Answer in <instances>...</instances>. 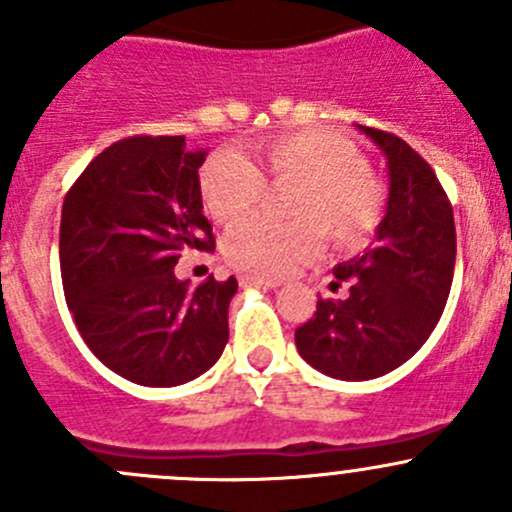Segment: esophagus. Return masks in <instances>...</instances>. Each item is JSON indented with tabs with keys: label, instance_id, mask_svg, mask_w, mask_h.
Instances as JSON below:
<instances>
[{
	"label": "esophagus",
	"instance_id": "34e87169",
	"mask_svg": "<svg viewBox=\"0 0 512 512\" xmlns=\"http://www.w3.org/2000/svg\"><path fill=\"white\" fill-rule=\"evenodd\" d=\"M240 285L262 287V289H275V287H280V282L270 280V277H260V275H252V272H245V275H240Z\"/></svg>",
	"mask_w": 512,
	"mask_h": 512
}]
</instances>
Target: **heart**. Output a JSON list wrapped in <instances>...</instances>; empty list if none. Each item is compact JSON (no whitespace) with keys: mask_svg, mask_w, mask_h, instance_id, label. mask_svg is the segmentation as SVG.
<instances>
[{"mask_svg":"<svg viewBox=\"0 0 512 512\" xmlns=\"http://www.w3.org/2000/svg\"><path fill=\"white\" fill-rule=\"evenodd\" d=\"M265 183L294 185L287 198L292 223L250 218L225 237L227 260L242 270L277 277L312 260L322 232L337 247L369 240L386 210V185L364 151L337 131H297L267 138L252 163L215 153L200 168V200L215 223H237L265 195Z\"/></svg>","mask_w":512,"mask_h":512,"instance_id":"heart-1","label":"heart"}]
</instances>
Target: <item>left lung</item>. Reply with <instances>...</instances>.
Wrapping results in <instances>:
<instances>
[{"label":"left lung","mask_w":512,"mask_h":512,"mask_svg":"<svg viewBox=\"0 0 512 512\" xmlns=\"http://www.w3.org/2000/svg\"><path fill=\"white\" fill-rule=\"evenodd\" d=\"M384 151L389 203L364 255L334 267L344 299H317L297 327L299 356L342 381L384 376L409 361L441 319L456 267V225L446 190L394 133L359 126Z\"/></svg>","instance_id":"1"}]
</instances>
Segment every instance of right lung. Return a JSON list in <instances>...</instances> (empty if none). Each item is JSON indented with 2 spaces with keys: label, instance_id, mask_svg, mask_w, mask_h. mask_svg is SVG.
I'll list each match as a JSON object with an SVG mask.
<instances>
[{
  "label": "right lung",
  "instance_id": "obj_1",
  "mask_svg": "<svg viewBox=\"0 0 512 512\" xmlns=\"http://www.w3.org/2000/svg\"><path fill=\"white\" fill-rule=\"evenodd\" d=\"M185 136H131L86 165L61 208L64 297L86 347L141 386H178L208 371L227 344L237 280L195 289L173 267L215 250Z\"/></svg>",
  "mask_w": 512,
  "mask_h": 512
}]
</instances>
